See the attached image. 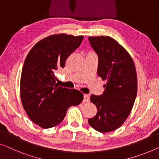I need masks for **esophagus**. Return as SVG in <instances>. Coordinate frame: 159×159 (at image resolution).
I'll list each match as a JSON object with an SVG mask.
<instances>
[{
	"instance_id": "esophagus-1",
	"label": "esophagus",
	"mask_w": 159,
	"mask_h": 159,
	"mask_svg": "<svg viewBox=\"0 0 159 159\" xmlns=\"http://www.w3.org/2000/svg\"><path fill=\"white\" fill-rule=\"evenodd\" d=\"M89 96L88 94L84 95V102H89Z\"/></svg>"
}]
</instances>
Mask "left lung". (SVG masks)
Masks as SVG:
<instances>
[{"mask_svg":"<svg viewBox=\"0 0 159 159\" xmlns=\"http://www.w3.org/2000/svg\"><path fill=\"white\" fill-rule=\"evenodd\" d=\"M98 57V73L106 80L101 96L92 95L97 113L89 124L101 133L120 127L129 116L137 94V75L134 61L126 50L109 36L89 38Z\"/></svg>","mask_w":159,"mask_h":159,"instance_id":"obj_1","label":"left lung"}]
</instances>
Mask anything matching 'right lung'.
Masks as SVG:
<instances>
[{
  "instance_id": "obj_1",
  "label": "right lung",
  "mask_w": 159,
  "mask_h": 159,
  "mask_svg": "<svg viewBox=\"0 0 159 159\" xmlns=\"http://www.w3.org/2000/svg\"><path fill=\"white\" fill-rule=\"evenodd\" d=\"M83 39V35H49L38 42L25 58L20 76L21 102L30 119L43 129L60 124L68 108L84 99L78 90L58 86L54 74L64 67L66 59Z\"/></svg>"
}]
</instances>
